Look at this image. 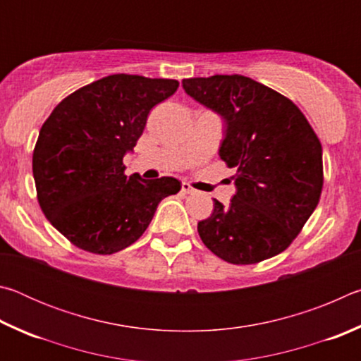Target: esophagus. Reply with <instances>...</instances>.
<instances>
[{
  "label": "esophagus",
  "mask_w": 361,
  "mask_h": 361,
  "mask_svg": "<svg viewBox=\"0 0 361 361\" xmlns=\"http://www.w3.org/2000/svg\"><path fill=\"white\" fill-rule=\"evenodd\" d=\"M181 192L183 194H194L195 189L191 185H188V183H183V185H181Z\"/></svg>",
  "instance_id": "1"
}]
</instances>
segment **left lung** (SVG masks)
Masks as SVG:
<instances>
[{
    "label": "left lung",
    "mask_w": 361,
    "mask_h": 361,
    "mask_svg": "<svg viewBox=\"0 0 361 361\" xmlns=\"http://www.w3.org/2000/svg\"><path fill=\"white\" fill-rule=\"evenodd\" d=\"M183 89L221 116L219 157L237 170V192L226 207L213 199V213L197 224L200 239L231 264H256L282 253L319 205V137L295 103L252 78H189Z\"/></svg>",
    "instance_id": "obj_1"
}]
</instances>
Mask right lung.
<instances>
[{"mask_svg":"<svg viewBox=\"0 0 361 361\" xmlns=\"http://www.w3.org/2000/svg\"><path fill=\"white\" fill-rule=\"evenodd\" d=\"M175 79L111 75L84 85L54 108L33 151L42 213L73 245L113 255L142 237L159 202L176 194L172 176H126L133 149L157 103L178 89Z\"/></svg>","mask_w":361,"mask_h":361,"instance_id":"obj_1","label":"right lung"}]
</instances>
